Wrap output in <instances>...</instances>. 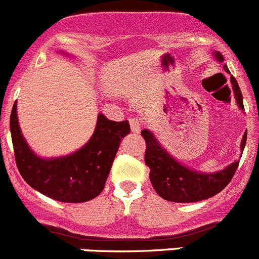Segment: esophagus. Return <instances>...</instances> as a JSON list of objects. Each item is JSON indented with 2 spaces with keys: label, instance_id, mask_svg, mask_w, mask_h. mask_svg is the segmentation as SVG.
I'll use <instances>...</instances> for the list:
<instances>
[{
  "label": "esophagus",
  "instance_id": "esophagus-1",
  "mask_svg": "<svg viewBox=\"0 0 259 259\" xmlns=\"http://www.w3.org/2000/svg\"><path fill=\"white\" fill-rule=\"evenodd\" d=\"M130 127H132L133 133H140V127H141V122L138 120V119L133 118L130 119Z\"/></svg>",
  "mask_w": 259,
  "mask_h": 259
}]
</instances>
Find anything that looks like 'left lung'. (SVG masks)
<instances>
[{
    "label": "left lung",
    "instance_id": "8db88e82",
    "mask_svg": "<svg viewBox=\"0 0 259 259\" xmlns=\"http://www.w3.org/2000/svg\"><path fill=\"white\" fill-rule=\"evenodd\" d=\"M214 57L217 61L223 62L222 54L219 52L214 53ZM223 69L230 73L226 64ZM231 83L237 104L241 109H244L241 89L233 75H231ZM141 135L146 143L145 164L150 168L149 175L152 187L160 197L171 202H197L217 195L230 184L238 167L239 161H235L219 172H197L185 167L170 156L149 130L144 129ZM246 139L247 133H244L241 144L242 152L246 145Z\"/></svg>",
    "mask_w": 259,
    "mask_h": 259
}]
</instances>
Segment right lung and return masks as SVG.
Returning <instances> with one entry per match:
<instances>
[{
	"instance_id": "right-lung-1",
	"label": "right lung",
	"mask_w": 259,
	"mask_h": 259,
	"mask_svg": "<svg viewBox=\"0 0 259 259\" xmlns=\"http://www.w3.org/2000/svg\"><path fill=\"white\" fill-rule=\"evenodd\" d=\"M16 165L24 181L40 194L61 202L93 200L105 186L121 139L130 133L127 120L111 121L98 115L91 140L74 154L57 159H40L28 148L17 120V104L10 118Z\"/></svg>"
}]
</instances>
